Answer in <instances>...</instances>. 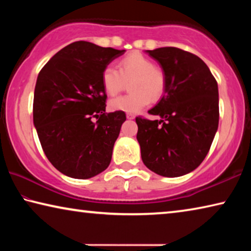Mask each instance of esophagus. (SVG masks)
<instances>
[{
  "mask_svg": "<svg viewBox=\"0 0 251 251\" xmlns=\"http://www.w3.org/2000/svg\"><path fill=\"white\" fill-rule=\"evenodd\" d=\"M126 117L128 118V120H134L135 115H134V114H131V113H127V114H126Z\"/></svg>",
  "mask_w": 251,
  "mask_h": 251,
  "instance_id": "1",
  "label": "esophagus"
}]
</instances>
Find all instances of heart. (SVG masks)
<instances>
[{
  "label": "heart",
  "instance_id": "heart-1",
  "mask_svg": "<svg viewBox=\"0 0 251 251\" xmlns=\"http://www.w3.org/2000/svg\"><path fill=\"white\" fill-rule=\"evenodd\" d=\"M118 71L107 66L101 73V85L105 93L115 96L129 83L130 94L120 96L109 101L112 110L136 113L163 97L166 90V77L156 69L150 58L139 53L123 57L117 64Z\"/></svg>",
  "mask_w": 251,
  "mask_h": 251
}]
</instances>
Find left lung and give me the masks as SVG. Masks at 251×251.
Wrapping results in <instances>:
<instances>
[{"instance_id": "left-lung-1", "label": "left lung", "mask_w": 251, "mask_h": 251, "mask_svg": "<svg viewBox=\"0 0 251 251\" xmlns=\"http://www.w3.org/2000/svg\"><path fill=\"white\" fill-rule=\"evenodd\" d=\"M166 77V90L148 110L161 120L136 117L143 163L164 177H179L205 159L218 129V85L201 58L177 48L146 50Z\"/></svg>"}]
</instances>
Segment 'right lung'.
Segmentation results:
<instances>
[{
  "label": "right lung",
  "instance_id": "1",
  "mask_svg": "<svg viewBox=\"0 0 251 251\" xmlns=\"http://www.w3.org/2000/svg\"><path fill=\"white\" fill-rule=\"evenodd\" d=\"M124 53L74 42L55 54L37 76L34 126L48 159L66 176L87 179L108 167L126 115L121 110L105 113L101 73Z\"/></svg>",
  "mask_w": 251,
  "mask_h": 251
}]
</instances>
